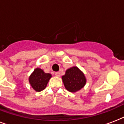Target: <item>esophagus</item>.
<instances>
[{"mask_svg":"<svg viewBox=\"0 0 124 124\" xmlns=\"http://www.w3.org/2000/svg\"><path fill=\"white\" fill-rule=\"evenodd\" d=\"M55 75L57 76V77H59L60 76V72H55Z\"/></svg>","mask_w":124,"mask_h":124,"instance_id":"1","label":"esophagus"}]
</instances>
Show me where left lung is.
<instances>
[{
	"instance_id": "left-lung-1",
	"label": "left lung",
	"mask_w": 124,
	"mask_h": 124,
	"mask_svg": "<svg viewBox=\"0 0 124 124\" xmlns=\"http://www.w3.org/2000/svg\"><path fill=\"white\" fill-rule=\"evenodd\" d=\"M65 89L71 93H75L82 89L86 84V78L82 71L77 67L67 69L62 76Z\"/></svg>"
}]
</instances>
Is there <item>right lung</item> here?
<instances>
[{
	"label": "right lung",
	"instance_id": "obj_1",
	"mask_svg": "<svg viewBox=\"0 0 124 124\" xmlns=\"http://www.w3.org/2000/svg\"><path fill=\"white\" fill-rule=\"evenodd\" d=\"M52 75L49 73H45L42 69H35L29 77V83L34 90L40 92L46 88Z\"/></svg>",
	"mask_w": 124,
	"mask_h": 124
}]
</instances>
